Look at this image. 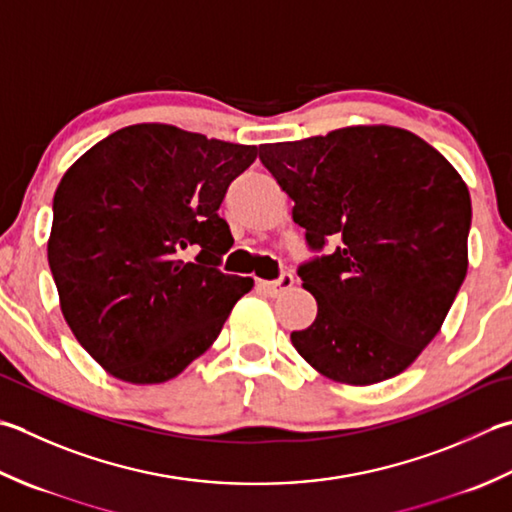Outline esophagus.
Listing matches in <instances>:
<instances>
[{"instance_id": "34e87169", "label": "esophagus", "mask_w": 512, "mask_h": 512, "mask_svg": "<svg viewBox=\"0 0 512 512\" xmlns=\"http://www.w3.org/2000/svg\"><path fill=\"white\" fill-rule=\"evenodd\" d=\"M293 284H295V279L290 273H282V275H279V279H275V282H259V286H262L268 295L286 293V290Z\"/></svg>"}]
</instances>
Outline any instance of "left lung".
<instances>
[{"label":"left lung","mask_w":512,"mask_h":512,"mask_svg":"<svg viewBox=\"0 0 512 512\" xmlns=\"http://www.w3.org/2000/svg\"><path fill=\"white\" fill-rule=\"evenodd\" d=\"M293 199L306 242L335 248L299 266L317 317L290 342L333 382L368 386L433 342L468 270L470 195L448 159L404 128L348 126L259 146Z\"/></svg>","instance_id":"8db88e82"}]
</instances>
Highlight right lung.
<instances>
[{"instance_id":"right-lung-1","label":"right lung","mask_w":512,"mask_h":512,"mask_svg":"<svg viewBox=\"0 0 512 512\" xmlns=\"http://www.w3.org/2000/svg\"><path fill=\"white\" fill-rule=\"evenodd\" d=\"M257 155V146L135 124L66 170L48 264L66 324L106 373L168 382L222 333L253 279L217 268L233 246L217 210Z\"/></svg>"}]
</instances>
